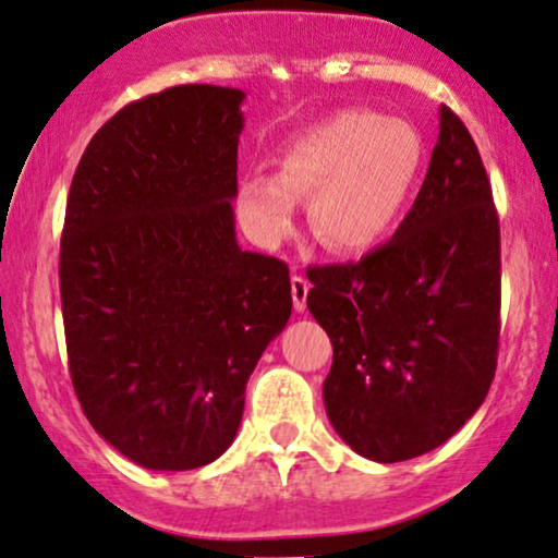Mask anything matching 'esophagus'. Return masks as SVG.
Returning a JSON list of instances; mask_svg holds the SVG:
<instances>
[{
  "mask_svg": "<svg viewBox=\"0 0 558 558\" xmlns=\"http://www.w3.org/2000/svg\"><path fill=\"white\" fill-rule=\"evenodd\" d=\"M308 280L301 278V275H293L291 278V293H293V306H296V312H304L306 308V296H308Z\"/></svg>",
  "mask_w": 558,
  "mask_h": 558,
  "instance_id": "1",
  "label": "esophagus"
}]
</instances>
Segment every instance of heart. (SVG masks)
Masks as SVG:
<instances>
[{"label":"heart","mask_w":558,"mask_h":558,"mask_svg":"<svg viewBox=\"0 0 558 558\" xmlns=\"http://www.w3.org/2000/svg\"><path fill=\"white\" fill-rule=\"evenodd\" d=\"M278 169L244 173L236 186L239 220L257 244H283L296 228L301 197H312L314 236L332 252L364 254L411 205L424 140L405 119L345 109L293 137Z\"/></svg>","instance_id":"b5f03b06"}]
</instances>
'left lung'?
Instances as JSON below:
<instances>
[{
    "instance_id": "1",
    "label": "left lung",
    "mask_w": 558,
    "mask_h": 558,
    "mask_svg": "<svg viewBox=\"0 0 558 558\" xmlns=\"http://www.w3.org/2000/svg\"><path fill=\"white\" fill-rule=\"evenodd\" d=\"M499 218L471 132L447 106L418 197L361 262L306 270L332 343L327 418L353 452L413 460L486 400L499 348Z\"/></svg>"
}]
</instances>
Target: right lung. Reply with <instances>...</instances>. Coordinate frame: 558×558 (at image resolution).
Here are the masks:
<instances>
[{
	"label": "right lung",
	"instance_id": "obj_1",
	"mask_svg": "<svg viewBox=\"0 0 558 558\" xmlns=\"http://www.w3.org/2000/svg\"><path fill=\"white\" fill-rule=\"evenodd\" d=\"M244 90L179 85L124 106L75 171L59 286L90 426L147 471L236 439L246 379L291 317L286 262L236 241Z\"/></svg>",
	"mask_w": 558,
	"mask_h": 558
}]
</instances>
